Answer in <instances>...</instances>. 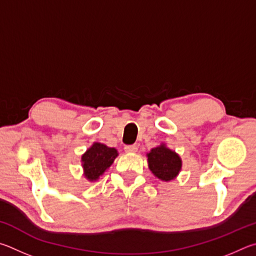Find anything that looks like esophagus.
<instances>
[{"label":"esophagus","mask_w":256,"mask_h":256,"mask_svg":"<svg viewBox=\"0 0 256 256\" xmlns=\"http://www.w3.org/2000/svg\"><path fill=\"white\" fill-rule=\"evenodd\" d=\"M138 147L136 145H126L124 146V152L126 153H136Z\"/></svg>","instance_id":"1"}]
</instances>
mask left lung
<instances>
[{"instance_id": "1", "label": "left lung", "mask_w": 256, "mask_h": 256, "mask_svg": "<svg viewBox=\"0 0 256 256\" xmlns=\"http://www.w3.org/2000/svg\"><path fill=\"white\" fill-rule=\"evenodd\" d=\"M147 158L152 173L162 181L173 180L181 170L182 163L178 155L164 145L152 150Z\"/></svg>"}]
</instances>
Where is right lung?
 Listing matches in <instances>:
<instances>
[{"label": "right lung", "instance_id": "add662e5", "mask_svg": "<svg viewBox=\"0 0 256 256\" xmlns=\"http://www.w3.org/2000/svg\"><path fill=\"white\" fill-rule=\"evenodd\" d=\"M118 156L116 150L110 148L100 142H94L91 148H88L82 156L84 176L90 181H96L103 172L114 163Z\"/></svg>", "mask_w": 256, "mask_h": 256}]
</instances>
